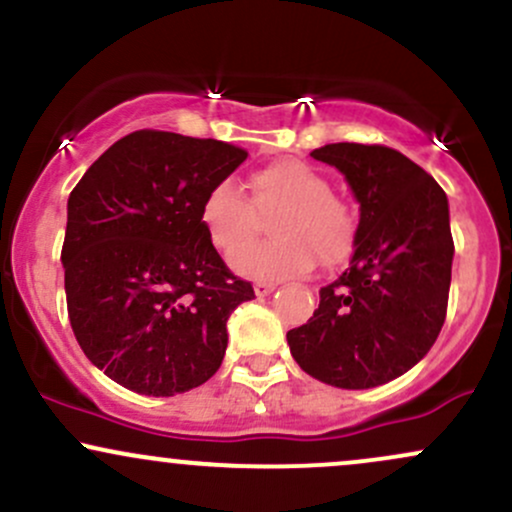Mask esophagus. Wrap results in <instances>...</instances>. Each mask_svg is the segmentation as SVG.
Segmentation results:
<instances>
[{"mask_svg": "<svg viewBox=\"0 0 512 512\" xmlns=\"http://www.w3.org/2000/svg\"><path fill=\"white\" fill-rule=\"evenodd\" d=\"M276 289L274 281H255V293L257 296H269Z\"/></svg>", "mask_w": 512, "mask_h": 512, "instance_id": "1", "label": "esophagus"}]
</instances>
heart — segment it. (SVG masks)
<instances>
[{
  "label": "heart",
  "instance_id": "heart-1",
  "mask_svg": "<svg viewBox=\"0 0 512 512\" xmlns=\"http://www.w3.org/2000/svg\"><path fill=\"white\" fill-rule=\"evenodd\" d=\"M269 213L275 215L270 222L275 238L245 249L259 230V216ZM199 219L211 245L223 255L236 251L233 269L252 279L303 274L315 257L322 267H337L349 260L358 236L354 204L330 190L325 173L298 158L257 168L250 175V197L233 180L214 182Z\"/></svg>",
  "mask_w": 512,
  "mask_h": 512
}]
</instances>
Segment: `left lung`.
I'll list each match as a JSON object with an SVG mask.
<instances>
[{
	"instance_id": "left-lung-1",
	"label": "left lung",
	"mask_w": 512,
	"mask_h": 512,
	"mask_svg": "<svg viewBox=\"0 0 512 512\" xmlns=\"http://www.w3.org/2000/svg\"><path fill=\"white\" fill-rule=\"evenodd\" d=\"M310 156L344 173L361 221L349 269L320 289L313 317L286 339L322 383L385 385L428 354L445 322L455 252L448 197L390 146L342 142Z\"/></svg>"
}]
</instances>
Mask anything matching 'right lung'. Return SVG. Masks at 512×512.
Segmentation results:
<instances>
[{
    "label": "right lung",
    "instance_id": "1",
    "mask_svg": "<svg viewBox=\"0 0 512 512\" xmlns=\"http://www.w3.org/2000/svg\"><path fill=\"white\" fill-rule=\"evenodd\" d=\"M245 158L216 139L139 129L69 195V322L88 361L127 390L173 397L219 370L228 317L255 291L221 260L199 207Z\"/></svg>",
    "mask_w": 512,
    "mask_h": 512
}]
</instances>
